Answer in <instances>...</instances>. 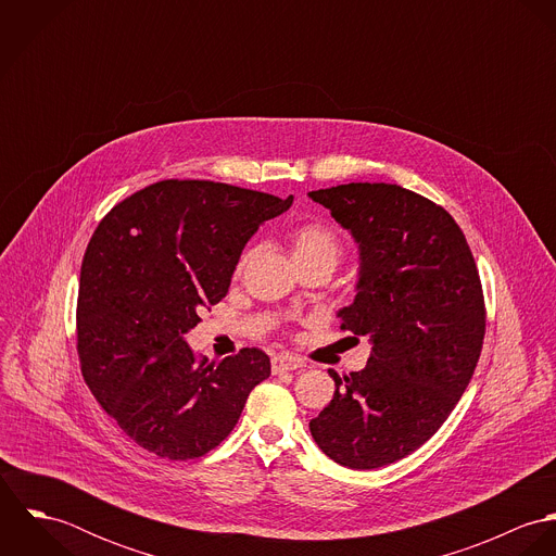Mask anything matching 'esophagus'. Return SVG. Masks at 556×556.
Masks as SVG:
<instances>
[{
  "mask_svg": "<svg viewBox=\"0 0 556 556\" xmlns=\"http://www.w3.org/2000/svg\"><path fill=\"white\" fill-rule=\"evenodd\" d=\"M306 364L295 357V355H289V353H280L271 359V372L274 375H280V372H289V370H302Z\"/></svg>",
  "mask_w": 556,
  "mask_h": 556,
  "instance_id": "1",
  "label": "esophagus"
}]
</instances>
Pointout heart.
I'll return each mask as SVG.
<instances>
[{
  "mask_svg": "<svg viewBox=\"0 0 556 556\" xmlns=\"http://www.w3.org/2000/svg\"><path fill=\"white\" fill-rule=\"evenodd\" d=\"M289 250H291V258L298 265H306V263H318L325 265L329 269L336 267V263L340 261L344 248L342 241L338 238V233L323 225V223H306L300 225L291 236H289ZM254 248H248L238 263V274L243 271V267L248 265V261L252 258Z\"/></svg>",
  "mask_w": 556,
  "mask_h": 556,
  "instance_id": "1",
  "label": "heart"
}]
</instances>
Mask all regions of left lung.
<instances>
[{"label": "left lung", "mask_w": 556, "mask_h": 556, "mask_svg": "<svg viewBox=\"0 0 556 556\" xmlns=\"http://www.w3.org/2000/svg\"><path fill=\"white\" fill-rule=\"evenodd\" d=\"M308 197L359 250L355 300L342 329L368 336L359 372L336 383L311 419L325 456L379 469L421 447L465 394L483 344L485 308L476 258L456 220L396 184H342Z\"/></svg>", "instance_id": "obj_1"}]
</instances>
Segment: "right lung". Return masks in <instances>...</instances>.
<instances>
[{
	"label": "right lung",
	"instance_id": "obj_1",
	"mask_svg": "<svg viewBox=\"0 0 556 556\" xmlns=\"http://www.w3.org/2000/svg\"><path fill=\"white\" fill-rule=\"evenodd\" d=\"M293 197L201 179H164L98 225L80 265V372L100 406L143 450L201 458L238 424L269 357L241 349L199 359L186 333L218 304L256 229Z\"/></svg>",
	"mask_w": 556,
	"mask_h": 556
}]
</instances>
